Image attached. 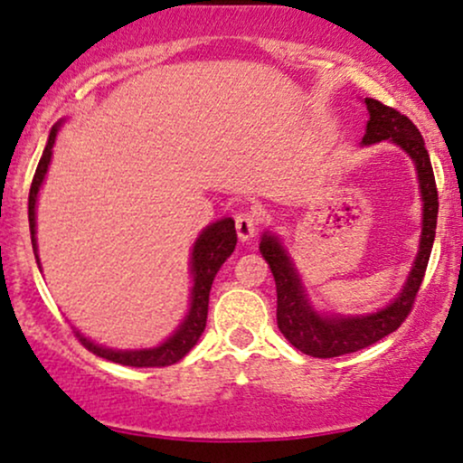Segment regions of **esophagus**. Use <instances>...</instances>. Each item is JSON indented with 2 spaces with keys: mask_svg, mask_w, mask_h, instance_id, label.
I'll return each mask as SVG.
<instances>
[{
  "mask_svg": "<svg viewBox=\"0 0 463 463\" xmlns=\"http://www.w3.org/2000/svg\"><path fill=\"white\" fill-rule=\"evenodd\" d=\"M259 224H261V213L257 209H248L237 213L235 217V226H237V235L241 241H248L250 237H254V232L259 231Z\"/></svg>",
  "mask_w": 463,
  "mask_h": 463,
  "instance_id": "34e87169",
  "label": "esophagus"
}]
</instances>
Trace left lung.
Wrapping results in <instances>:
<instances>
[{
	"label": "left lung",
	"instance_id": "left-lung-1",
	"mask_svg": "<svg viewBox=\"0 0 463 463\" xmlns=\"http://www.w3.org/2000/svg\"><path fill=\"white\" fill-rule=\"evenodd\" d=\"M365 106L370 110L368 130H365L364 137L365 146L385 139L398 143L416 163L420 191H422L424 217L420 252L401 296L390 307L372 313V316L320 317L311 309L309 302L305 300L298 274H296L294 265L287 259L279 239L263 235L261 246H259L276 280V322H279L280 333L300 353L320 359L342 357V354L368 348L379 339L394 333L407 320V316L413 309V302H416L420 285H422L424 272H427L435 239V226H438V187H435L431 158H429L420 130L407 115L392 109V106L381 104L379 99L365 98Z\"/></svg>",
	"mask_w": 463,
	"mask_h": 463
}]
</instances>
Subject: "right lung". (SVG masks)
Returning <instances> with one entry per match:
<instances>
[{
  "label": "right lung",
  "mask_w": 463,
  "mask_h": 463,
  "mask_svg": "<svg viewBox=\"0 0 463 463\" xmlns=\"http://www.w3.org/2000/svg\"><path fill=\"white\" fill-rule=\"evenodd\" d=\"M56 132H58V126H54L50 132V139H47L43 156H41L39 165H36L34 178H32V184H30L28 220H30L32 248L34 250H36V239H34L36 194H39L41 183H43L47 174V165H50V158H52V147H54ZM235 246H237V231H235V222H232L231 217L215 222V224H211L204 232H202L200 239L194 246V257H191V269H194V280H195L194 291H191V309L187 313V317H184V322L180 324L178 331L158 348L126 350V353H121V350L95 346L93 342H89V339L82 337L78 331H73V335H76L78 342L82 344L89 353L98 354V357L102 359L115 361V364H121V365H132V368H165V365L176 364V361L183 359L184 354L195 346L200 335L204 333L206 316H209L211 285H213L217 269H220L222 263L231 257Z\"/></svg>",
  "instance_id": "right-lung-1"
}]
</instances>
